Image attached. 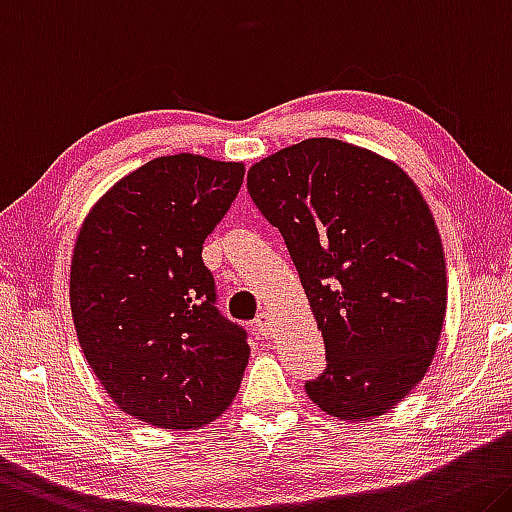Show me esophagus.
I'll use <instances>...</instances> for the list:
<instances>
[{
	"label": "esophagus",
	"mask_w": 512,
	"mask_h": 512,
	"mask_svg": "<svg viewBox=\"0 0 512 512\" xmlns=\"http://www.w3.org/2000/svg\"><path fill=\"white\" fill-rule=\"evenodd\" d=\"M255 330H257L262 337H271V335H273V326H271V316H269V312H259V314H257Z\"/></svg>",
	"instance_id": "esophagus-1"
}]
</instances>
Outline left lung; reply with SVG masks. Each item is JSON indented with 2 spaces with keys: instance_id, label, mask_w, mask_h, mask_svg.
Masks as SVG:
<instances>
[{
  "instance_id": "obj_1",
  "label": "left lung",
  "mask_w": 512,
  "mask_h": 512,
  "mask_svg": "<svg viewBox=\"0 0 512 512\" xmlns=\"http://www.w3.org/2000/svg\"><path fill=\"white\" fill-rule=\"evenodd\" d=\"M278 227L326 344L305 392L332 417L364 421L431 367L446 314L440 232L415 182L369 150L307 139L248 170Z\"/></svg>"
}]
</instances>
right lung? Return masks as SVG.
Returning <instances> with one entry per match:
<instances>
[{
  "mask_svg": "<svg viewBox=\"0 0 512 512\" xmlns=\"http://www.w3.org/2000/svg\"><path fill=\"white\" fill-rule=\"evenodd\" d=\"M243 164L159 157L104 193L81 225L70 307L81 351L120 410L189 431L232 403L248 332L218 312L202 243L243 182Z\"/></svg>",
  "mask_w": 512,
  "mask_h": 512,
  "instance_id": "obj_1",
  "label": "right lung"
}]
</instances>
